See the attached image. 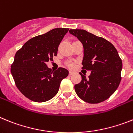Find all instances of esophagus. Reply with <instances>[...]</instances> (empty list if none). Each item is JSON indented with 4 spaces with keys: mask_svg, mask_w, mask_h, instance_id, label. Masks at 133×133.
<instances>
[{
    "mask_svg": "<svg viewBox=\"0 0 133 133\" xmlns=\"http://www.w3.org/2000/svg\"><path fill=\"white\" fill-rule=\"evenodd\" d=\"M73 74H74L73 71H69V75H70V76H71V75Z\"/></svg>",
    "mask_w": 133,
    "mask_h": 133,
    "instance_id": "34e87169",
    "label": "esophagus"
}]
</instances>
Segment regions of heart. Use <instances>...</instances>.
<instances>
[{
	"mask_svg": "<svg viewBox=\"0 0 133 133\" xmlns=\"http://www.w3.org/2000/svg\"><path fill=\"white\" fill-rule=\"evenodd\" d=\"M68 66L70 68H73L74 67V64L73 63L69 62V63H68Z\"/></svg>",
	"mask_w": 133,
	"mask_h": 133,
	"instance_id": "obj_1",
	"label": "heart"
}]
</instances>
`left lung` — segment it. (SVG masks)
Wrapping results in <instances>:
<instances>
[{"label": "left lung", "mask_w": 133, "mask_h": 133, "mask_svg": "<svg viewBox=\"0 0 133 133\" xmlns=\"http://www.w3.org/2000/svg\"><path fill=\"white\" fill-rule=\"evenodd\" d=\"M84 47L82 68L90 70L86 78L74 86L76 94L88 103L97 104L108 99L116 91L121 80L122 63L111 43L83 29H70Z\"/></svg>", "instance_id": "8db88e82"}]
</instances>
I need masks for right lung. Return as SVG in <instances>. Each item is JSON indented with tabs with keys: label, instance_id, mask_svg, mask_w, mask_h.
I'll list each match as a JSON object with an SVG mask.
<instances>
[{
	"label": "right lung",
	"instance_id": "obj_1",
	"mask_svg": "<svg viewBox=\"0 0 133 133\" xmlns=\"http://www.w3.org/2000/svg\"><path fill=\"white\" fill-rule=\"evenodd\" d=\"M69 29L56 28L26 41L15 55L11 74L17 88L36 102L51 100L69 71L59 68L54 71L47 63L56 56L59 43Z\"/></svg>",
	"mask_w": 133,
	"mask_h": 133
}]
</instances>
